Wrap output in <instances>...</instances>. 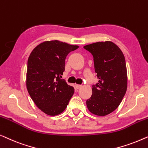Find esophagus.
Returning a JSON list of instances; mask_svg holds the SVG:
<instances>
[{
  "label": "esophagus",
  "mask_w": 148,
  "mask_h": 148,
  "mask_svg": "<svg viewBox=\"0 0 148 148\" xmlns=\"http://www.w3.org/2000/svg\"><path fill=\"white\" fill-rule=\"evenodd\" d=\"M81 87H82V85H80V84H76V88L77 89L80 88Z\"/></svg>",
  "instance_id": "34e87169"
}]
</instances>
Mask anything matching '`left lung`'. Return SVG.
Listing matches in <instances>:
<instances>
[{"mask_svg": "<svg viewBox=\"0 0 148 148\" xmlns=\"http://www.w3.org/2000/svg\"><path fill=\"white\" fill-rule=\"evenodd\" d=\"M94 58L99 82L92 85V94L86 101L92 114L109 115L121 103L127 87L125 59L119 47L111 41H99L84 46Z\"/></svg>", "mask_w": 148, "mask_h": 148, "instance_id": "obj_1", "label": "left lung"}]
</instances>
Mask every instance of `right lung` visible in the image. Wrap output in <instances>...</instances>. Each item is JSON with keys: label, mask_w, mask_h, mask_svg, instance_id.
<instances>
[{"label": "right lung", "mask_w": 148, "mask_h": 148, "mask_svg": "<svg viewBox=\"0 0 148 148\" xmlns=\"http://www.w3.org/2000/svg\"><path fill=\"white\" fill-rule=\"evenodd\" d=\"M78 48V45L58 40L44 41L33 49L28 58L27 88L37 107L47 115L62 113L74 95V87L61 78L66 56Z\"/></svg>", "instance_id": "1"}]
</instances>
